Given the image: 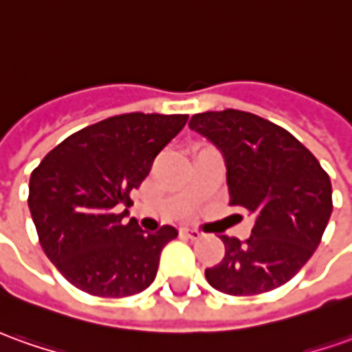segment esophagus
I'll return each mask as SVG.
<instances>
[{
    "mask_svg": "<svg viewBox=\"0 0 352 352\" xmlns=\"http://www.w3.org/2000/svg\"><path fill=\"white\" fill-rule=\"evenodd\" d=\"M182 236L188 237V239H199L203 234H201V232H197V230H190V228H186V230H182Z\"/></svg>",
    "mask_w": 352,
    "mask_h": 352,
    "instance_id": "1",
    "label": "esophagus"
}]
</instances>
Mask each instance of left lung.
I'll return each instance as SVG.
<instances>
[{
	"label": "left lung",
	"mask_w": 352,
	"mask_h": 352,
	"mask_svg": "<svg viewBox=\"0 0 352 352\" xmlns=\"http://www.w3.org/2000/svg\"><path fill=\"white\" fill-rule=\"evenodd\" d=\"M190 128L226 161L230 205L254 214L251 237L222 236L224 258L205 270L226 295L245 297L287 283L320 245L331 217V182L316 157L282 126L226 109L193 115Z\"/></svg>",
	"instance_id": "1"
}]
</instances>
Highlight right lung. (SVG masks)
Segmentation results:
<instances>
[{"label":"right lung","instance_id":"1","mask_svg":"<svg viewBox=\"0 0 352 352\" xmlns=\"http://www.w3.org/2000/svg\"><path fill=\"white\" fill-rule=\"evenodd\" d=\"M188 115L126 113L86 126L53 147L32 170L28 207L40 245L82 292L120 299L147 289L176 228L144 232L130 218V191Z\"/></svg>","mask_w":352,"mask_h":352}]
</instances>
